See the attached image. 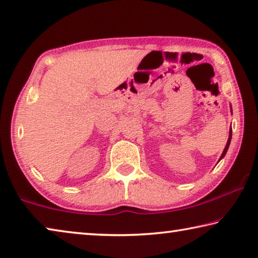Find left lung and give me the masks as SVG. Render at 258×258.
Here are the masks:
<instances>
[{
  "mask_svg": "<svg viewBox=\"0 0 258 258\" xmlns=\"http://www.w3.org/2000/svg\"><path fill=\"white\" fill-rule=\"evenodd\" d=\"M231 138H232V128L230 130V134H229V139H228V142H226V146H225V148H224V150H223V152H222V156H221V158H220V160L223 158V157L225 156V154H226V151H228V149H229V146H230V142H231Z\"/></svg>",
  "mask_w": 258,
  "mask_h": 258,
  "instance_id": "1",
  "label": "left lung"
}]
</instances>
